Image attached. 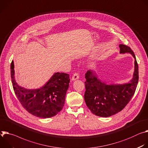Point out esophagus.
Returning <instances> with one entry per match:
<instances>
[{
	"label": "esophagus",
	"instance_id": "esophagus-1",
	"mask_svg": "<svg viewBox=\"0 0 148 148\" xmlns=\"http://www.w3.org/2000/svg\"><path fill=\"white\" fill-rule=\"evenodd\" d=\"M79 78V74L77 73H75L72 77V80H75L76 79H78Z\"/></svg>",
	"mask_w": 148,
	"mask_h": 148
}]
</instances>
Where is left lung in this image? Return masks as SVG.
<instances>
[{"instance_id":"8db88e82","label":"left lung","mask_w":148,"mask_h":148,"mask_svg":"<svg viewBox=\"0 0 148 148\" xmlns=\"http://www.w3.org/2000/svg\"><path fill=\"white\" fill-rule=\"evenodd\" d=\"M119 47L120 53H130L135 59L134 73L129 83L107 85L92 70L85 74V101L92 113L98 116L109 117L121 112L132 99L138 85V64L135 55L126 45L121 44Z\"/></svg>"}]
</instances>
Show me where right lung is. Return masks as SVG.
<instances>
[{
  "label": "right lung",
  "mask_w": 148,
  "mask_h": 148,
  "mask_svg": "<svg viewBox=\"0 0 148 148\" xmlns=\"http://www.w3.org/2000/svg\"><path fill=\"white\" fill-rule=\"evenodd\" d=\"M14 62L10 64L12 85L22 106L30 113L41 118L53 117L63 109L69 88V75L57 72L40 88L27 89L20 86L14 79Z\"/></svg>",
  "instance_id": "add662e5"
}]
</instances>
